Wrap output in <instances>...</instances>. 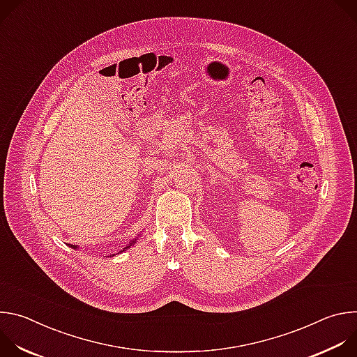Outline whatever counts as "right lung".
I'll return each mask as SVG.
<instances>
[{
  "instance_id": "1",
  "label": "right lung",
  "mask_w": 357,
  "mask_h": 357,
  "mask_svg": "<svg viewBox=\"0 0 357 357\" xmlns=\"http://www.w3.org/2000/svg\"><path fill=\"white\" fill-rule=\"evenodd\" d=\"M135 241H137V238H134V240H131V241H130V244H128V245H126V247H124V248H123V250H121V251H120V252H123V251H126V250H127V248H130V247H131V245H134V243H135ZM70 247H73V248H75V250H79V247H77V245H70ZM117 254H119V252H117ZM113 256H114V254H110V257H113Z\"/></svg>"
}]
</instances>
